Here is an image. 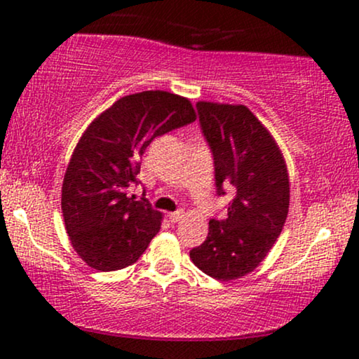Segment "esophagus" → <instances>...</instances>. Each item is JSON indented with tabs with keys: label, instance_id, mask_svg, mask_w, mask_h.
Masks as SVG:
<instances>
[{
	"label": "esophagus",
	"instance_id": "obj_1",
	"mask_svg": "<svg viewBox=\"0 0 359 359\" xmlns=\"http://www.w3.org/2000/svg\"><path fill=\"white\" fill-rule=\"evenodd\" d=\"M184 216H185V211H184V209H177V211H174V212L168 214V219H170L172 222H177V221L182 219Z\"/></svg>",
	"mask_w": 359,
	"mask_h": 359
}]
</instances>
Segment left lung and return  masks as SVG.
Here are the masks:
<instances>
[{
    "instance_id": "8db88e82",
    "label": "left lung",
    "mask_w": 359,
    "mask_h": 359,
    "mask_svg": "<svg viewBox=\"0 0 359 359\" xmlns=\"http://www.w3.org/2000/svg\"><path fill=\"white\" fill-rule=\"evenodd\" d=\"M203 135L212 151L217 196L233 189L224 219L209 221L194 265L216 280L253 271L275 245L288 214L285 160L270 131L243 104L197 102Z\"/></svg>"
}]
</instances>
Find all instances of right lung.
I'll return each mask as SVG.
<instances>
[{
    "instance_id": "1",
    "label": "right lung",
    "mask_w": 359,
    "mask_h": 359,
    "mask_svg": "<svg viewBox=\"0 0 359 359\" xmlns=\"http://www.w3.org/2000/svg\"><path fill=\"white\" fill-rule=\"evenodd\" d=\"M196 121L191 101L167 90L121 97L84 131L62 184V214L74 250L90 269L133 265L160 231L162 214L128 197L140 158L156 137Z\"/></svg>"
}]
</instances>
